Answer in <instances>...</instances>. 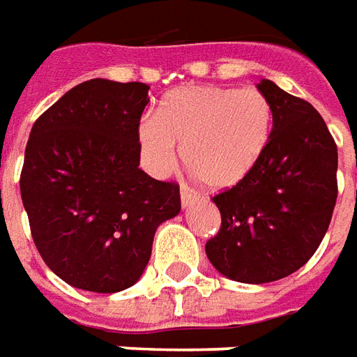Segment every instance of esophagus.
<instances>
[{
	"label": "esophagus",
	"instance_id": "1",
	"mask_svg": "<svg viewBox=\"0 0 357 357\" xmlns=\"http://www.w3.org/2000/svg\"><path fill=\"white\" fill-rule=\"evenodd\" d=\"M195 201H197V193L191 191V189H187V187H181V204H183V206H189V204Z\"/></svg>",
	"mask_w": 357,
	"mask_h": 357
}]
</instances>
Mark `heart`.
Wrapping results in <instances>:
<instances>
[{
  "mask_svg": "<svg viewBox=\"0 0 357 357\" xmlns=\"http://www.w3.org/2000/svg\"><path fill=\"white\" fill-rule=\"evenodd\" d=\"M273 130V105L256 88L216 84L187 86L164 97L155 118L139 124L147 168L162 176L181 158L214 191L248 178L266 155Z\"/></svg>",
  "mask_w": 357,
  "mask_h": 357,
  "instance_id": "obj_1",
  "label": "heart"
}]
</instances>
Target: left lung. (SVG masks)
I'll return each instance as SVG.
<instances>
[{
  "label": "left lung",
  "mask_w": 357,
  "mask_h": 357,
  "mask_svg": "<svg viewBox=\"0 0 357 357\" xmlns=\"http://www.w3.org/2000/svg\"><path fill=\"white\" fill-rule=\"evenodd\" d=\"M273 105L266 155L239 185L212 197L220 231L206 241L212 266L233 281L271 283L314 256L337 204V143L304 99L262 80Z\"/></svg>",
  "instance_id": "obj_1"
}]
</instances>
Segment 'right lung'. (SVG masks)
<instances>
[{
	"mask_svg": "<svg viewBox=\"0 0 357 357\" xmlns=\"http://www.w3.org/2000/svg\"><path fill=\"white\" fill-rule=\"evenodd\" d=\"M147 95L141 82L95 78L66 91L32 126L22 204L43 262L76 289L132 287L156 227L181 210L178 183L139 168Z\"/></svg>",
	"mask_w": 357,
	"mask_h": 357,
	"instance_id": "1",
	"label": "right lung"
}]
</instances>
